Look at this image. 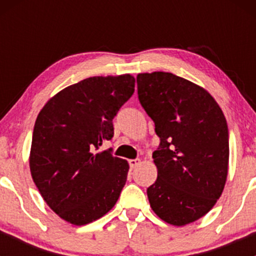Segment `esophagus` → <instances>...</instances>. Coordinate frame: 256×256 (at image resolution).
Listing matches in <instances>:
<instances>
[{"label": "esophagus", "instance_id": "obj_1", "mask_svg": "<svg viewBox=\"0 0 256 256\" xmlns=\"http://www.w3.org/2000/svg\"><path fill=\"white\" fill-rule=\"evenodd\" d=\"M140 160L138 158H135V160H128V164H130L131 168H135V167H138V164H140Z\"/></svg>", "mask_w": 256, "mask_h": 256}]
</instances>
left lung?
<instances>
[{
	"instance_id": "obj_1",
	"label": "left lung",
	"mask_w": 256,
	"mask_h": 256,
	"mask_svg": "<svg viewBox=\"0 0 256 256\" xmlns=\"http://www.w3.org/2000/svg\"><path fill=\"white\" fill-rule=\"evenodd\" d=\"M140 104L154 120L160 146L157 180L147 188L152 210L166 223L202 218L226 186L229 132L224 114L203 88L172 73L138 76Z\"/></svg>"
}]
</instances>
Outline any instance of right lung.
<instances>
[{
    "instance_id": "1",
    "label": "right lung",
    "mask_w": 256,
    "mask_h": 256,
    "mask_svg": "<svg viewBox=\"0 0 256 256\" xmlns=\"http://www.w3.org/2000/svg\"><path fill=\"white\" fill-rule=\"evenodd\" d=\"M135 92V78L92 76L48 100L33 128L30 168L43 200L62 219L84 226L118 202L128 164L112 150V118Z\"/></svg>"
}]
</instances>
